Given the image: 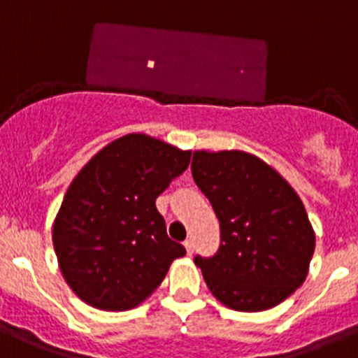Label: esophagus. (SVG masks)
Segmentation results:
<instances>
[{"label": "esophagus", "mask_w": 358, "mask_h": 358, "mask_svg": "<svg viewBox=\"0 0 358 358\" xmlns=\"http://www.w3.org/2000/svg\"><path fill=\"white\" fill-rule=\"evenodd\" d=\"M183 245H185V250H187V255H192V252H194V242H192V240H185V242H183Z\"/></svg>", "instance_id": "1"}]
</instances>
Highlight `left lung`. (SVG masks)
Here are the masks:
<instances>
[{
  "label": "left lung",
  "instance_id": "left-lung-1",
  "mask_svg": "<svg viewBox=\"0 0 358 358\" xmlns=\"http://www.w3.org/2000/svg\"><path fill=\"white\" fill-rule=\"evenodd\" d=\"M190 169L220 224L217 255L194 258L212 295L242 313L288 299L306 280L316 243L293 187L259 157L240 150H198Z\"/></svg>",
  "mask_w": 358,
  "mask_h": 358
}]
</instances>
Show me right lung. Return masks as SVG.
Masks as SVG:
<instances>
[{"label":"right lung","mask_w":358,"mask_h":358,"mask_svg":"<svg viewBox=\"0 0 358 358\" xmlns=\"http://www.w3.org/2000/svg\"><path fill=\"white\" fill-rule=\"evenodd\" d=\"M189 162L190 150L127 134L72 180L52 224V243L63 279L88 306H139L185 255L166 233L155 199Z\"/></svg>","instance_id":"right-lung-1"}]
</instances>
